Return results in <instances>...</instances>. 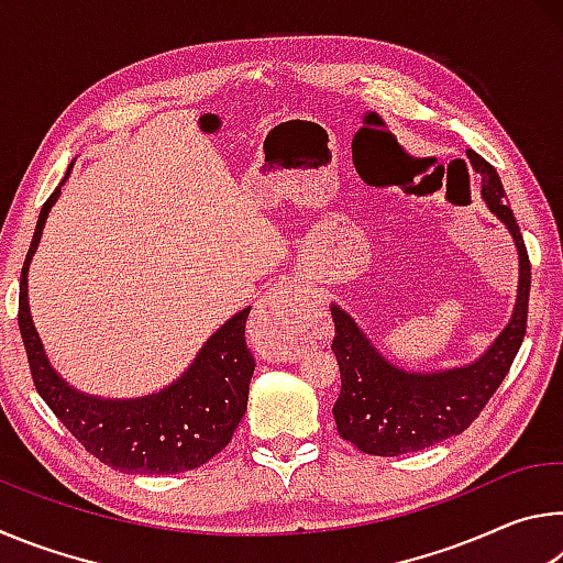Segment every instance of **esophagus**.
Returning a JSON list of instances; mask_svg holds the SVG:
<instances>
[{"label":"esophagus","mask_w":563,"mask_h":563,"mask_svg":"<svg viewBox=\"0 0 563 563\" xmlns=\"http://www.w3.org/2000/svg\"><path fill=\"white\" fill-rule=\"evenodd\" d=\"M302 290L292 283H280L273 292L255 305L251 332L255 347L268 360H292L298 352V310Z\"/></svg>","instance_id":"esophagus-1"}]
</instances>
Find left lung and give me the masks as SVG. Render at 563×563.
I'll return each mask as SVG.
<instances>
[{
    "label": "left lung",
    "instance_id": "8db88e82",
    "mask_svg": "<svg viewBox=\"0 0 563 563\" xmlns=\"http://www.w3.org/2000/svg\"><path fill=\"white\" fill-rule=\"evenodd\" d=\"M466 158L482 178L484 203L497 216V221L504 223L517 245V302H514L507 325L479 357L470 365L434 369V373H417V369H405L389 362L357 322L332 302L330 312L335 322L332 352L338 357L342 377L332 415H335L342 440L352 442L365 454L399 456L462 434L507 377L527 332L531 288L527 245L519 233L517 218L507 206V194H504L497 170L474 151H466Z\"/></svg>",
    "mask_w": 563,
    "mask_h": 563
}]
</instances>
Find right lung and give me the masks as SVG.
Wrapping results in <instances>:
<instances>
[{"instance_id":"1","label":"right lung","mask_w":563,"mask_h":563,"mask_svg":"<svg viewBox=\"0 0 563 563\" xmlns=\"http://www.w3.org/2000/svg\"><path fill=\"white\" fill-rule=\"evenodd\" d=\"M74 166V164H71ZM71 166L64 180L69 178ZM42 206L19 283V332L30 360L36 393L87 452L123 474H178L196 470L231 442L247 407L255 360L245 345L251 308L225 320L198 350L196 360L158 393L111 399L79 393L56 373L46 357L30 310V263L42 241L62 186Z\"/></svg>"}]
</instances>
